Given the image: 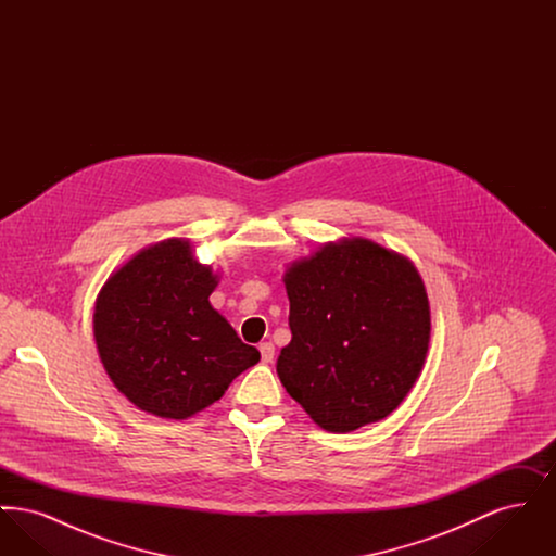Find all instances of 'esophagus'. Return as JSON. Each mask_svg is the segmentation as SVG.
<instances>
[{"instance_id":"34e87169","label":"esophagus","mask_w":556,"mask_h":556,"mask_svg":"<svg viewBox=\"0 0 556 556\" xmlns=\"http://www.w3.org/2000/svg\"><path fill=\"white\" fill-rule=\"evenodd\" d=\"M261 358H263V363H270L273 361V356H275V345L270 344V342H265V344H261Z\"/></svg>"}]
</instances>
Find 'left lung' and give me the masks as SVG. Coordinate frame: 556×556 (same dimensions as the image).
Here are the masks:
<instances>
[{
	"label": "left lung",
	"mask_w": 556,
	"mask_h": 556,
	"mask_svg": "<svg viewBox=\"0 0 556 556\" xmlns=\"http://www.w3.org/2000/svg\"><path fill=\"white\" fill-rule=\"evenodd\" d=\"M291 342L277 375L333 433L386 419L424 369L431 317L415 265L365 238L327 243L286 270Z\"/></svg>",
	"instance_id": "obj_1"
}]
</instances>
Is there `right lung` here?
<instances>
[{
	"mask_svg": "<svg viewBox=\"0 0 556 556\" xmlns=\"http://www.w3.org/2000/svg\"><path fill=\"white\" fill-rule=\"evenodd\" d=\"M218 277L191 256L187 239H164L104 283L93 336L108 377L123 396L162 419L211 406L261 361L211 306Z\"/></svg>",
	"mask_w": 556,
	"mask_h": 556,
	"instance_id": "add662e5",
	"label": "right lung"
}]
</instances>
